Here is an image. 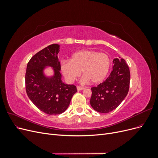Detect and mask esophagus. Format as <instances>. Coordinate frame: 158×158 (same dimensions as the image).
Returning a JSON list of instances; mask_svg holds the SVG:
<instances>
[{
	"mask_svg": "<svg viewBox=\"0 0 158 158\" xmlns=\"http://www.w3.org/2000/svg\"><path fill=\"white\" fill-rule=\"evenodd\" d=\"M84 89V87H82V86H80V85H78L77 86V90L78 91H81V90H83Z\"/></svg>",
	"mask_w": 158,
	"mask_h": 158,
	"instance_id": "obj_1",
	"label": "esophagus"
}]
</instances>
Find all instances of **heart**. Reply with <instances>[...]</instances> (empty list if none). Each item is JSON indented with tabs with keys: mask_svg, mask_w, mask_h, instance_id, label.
I'll use <instances>...</instances> for the list:
<instances>
[{
	"mask_svg": "<svg viewBox=\"0 0 158 158\" xmlns=\"http://www.w3.org/2000/svg\"><path fill=\"white\" fill-rule=\"evenodd\" d=\"M110 65L111 61L107 55L92 50H83L72 55L70 62H63L60 69L69 82H73L82 71L84 81L97 84L106 78Z\"/></svg>",
	"mask_w": 158,
	"mask_h": 158,
	"instance_id": "1",
	"label": "heart"
}]
</instances>
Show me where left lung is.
I'll return each mask as SVG.
<instances>
[{
  "mask_svg": "<svg viewBox=\"0 0 158 158\" xmlns=\"http://www.w3.org/2000/svg\"><path fill=\"white\" fill-rule=\"evenodd\" d=\"M113 63V70L106 81L91 88V106L99 113H107L115 109L128 92L131 74L125 60L114 59Z\"/></svg>",
  "mask_w": 158,
  "mask_h": 158,
  "instance_id": "8db88e82",
  "label": "left lung"
}]
</instances>
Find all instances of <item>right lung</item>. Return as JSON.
Segmentation results:
<instances>
[{"mask_svg":"<svg viewBox=\"0 0 158 158\" xmlns=\"http://www.w3.org/2000/svg\"><path fill=\"white\" fill-rule=\"evenodd\" d=\"M59 49V45L52 44L37 52L28 62L25 76L28 98L41 111L51 115L64 112L77 92L76 85L62 82ZM48 65L54 68V75L51 77H46L43 74L45 66Z\"/></svg>","mask_w":158,"mask_h":158,"instance_id":"right-lung-1","label":"right lung"}]
</instances>
